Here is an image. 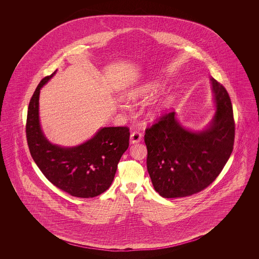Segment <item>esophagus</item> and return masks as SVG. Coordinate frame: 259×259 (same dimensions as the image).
Wrapping results in <instances>:
<instances>
[{
    "label": "esophagus",
    "mask_w": 259,
    "mask_h": 259,
    "mask_svg": "<svg viewBox=\"0 0 259 259\" xmlns=\"http://www.w3.org/2000/svg\"><path fill=\"white\" fill-rule=\"evenodd\" d=\"M143 139L142 133H140L139 131H134L131 136H130V142L131 144H137L139 142H141Z\"/></svg>",
    "instance_id": "34e87169"
}]
</instances>
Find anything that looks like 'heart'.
<instances>
[{"mask_svg": "<svg viewBox=\"0 0 259 259\" xmlns=\"http://www.w3.org/2000/svg\"><path fill=\"white\" fill-rule=\"evenodd\" d=\"M158 91V87L153 83H148V84H143L140 87H136L131 89L126 97L129 101L132 102H140V103H145L148 102L150 99L153 98V96L157 93ZM164 108L163 103H158L152 105L148 110V116L150 119L156 118L161 111Z\"/></svg>", "mask_w": 259, "mask_h": 259, "instance_id": "b5f03b06", "label": "heart"}]
</instances>
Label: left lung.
<instances>
[{
	"label": "left lung",
	"instance_id": "8db88e82",
	"mask_svg": "<svg viewBox=\"0 0 259 259\" xmlns=\"http://www.w3.org/2000/svg\"><path fill=\"white\" fill-rule=\"evenodd\" d=\"M217 111L209 127L185 129L175 111L162 114L146 129L147 167L162 197L190 196L208 187L229 159L234 146L233 108L225 87L210 77Z\"/></svg>",
	"mask_w": 259,
	"mask_h": 259
}]
</instances>
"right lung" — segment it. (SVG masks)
<instances>
[{"label":"right lung","mask_w":259,"mask_h":259,"mask_svg":"<svg viewBox=\"0 0 259 259\" xmlns=\"http://www.w3.org/2000/svg\"><path fill=\"white\" fill-rule=\"evenodd\" d=\"M55 73L40 80L29 103L26 138L31 156L45 177L59 189L74 197L98 196L111 186L117 164L129 147V128L104 127L74 148L50 144L39 126L38 96L40 88Z\"/></svg>","instance_id":"add662e5"}]
</instances>
